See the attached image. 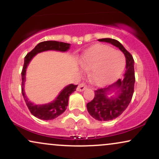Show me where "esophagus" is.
<instances>
[{
	"mask_svg": "<svg viewBox=\"0 0 159 159\" xmlns=\"http://www.w3.org/2000/svg\"><path fill=\"white\" fill-rule=\"evenodd\" d=\"M86 88H87V85L84 83H81L77 87V91H80L81 92V91L84 90Z\"/></svg>",
	"mask_w": 159,
	"mask_h": 159,
	"instance_id": "34e87169",
	"label": "esophagus"
}]
</instances>
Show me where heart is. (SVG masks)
<instances>
[{
    "instance_id": "heart-1",
    "label": "heart",
    "mask_w": 159,
    "mask_h": 159,
    "mask_svg": "<svg viewBox=\"0 0 159 159\" xmlns=\"http://www.w3.org/2000/svg\"><path fill=\"white\" fill-rule=\"evenodd\" d=\"M125 63L123 53L107 45L93 47L84 55L81 64L90 69V77L98 86L107 84L123 72Z\"/></svg>"
}]
</instances>
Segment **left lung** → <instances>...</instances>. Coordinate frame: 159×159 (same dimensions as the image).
<instances>
[{"label":"left lung","mask_w":159,"mask_h":159,"mask_svg":"<svg viewBox=\"0 0 159 159\" xmlns=\"http://www.w3.org/2000/svg\"><path fill=\"white\" fill-rule=\"evenodd\" d=\"M98 40L111 43L119 48L125 54L126 62L123 79H119L108 87L95 90L93 99L87 104V111L94 119L99 121H108L116 119L122 114L132 100L135 82L134 61L132 54L117 40L110 38ZM113 92H116V96L110 98L109 94Z\"/></svg>","instance_id":"obj_1"}]
</instances>
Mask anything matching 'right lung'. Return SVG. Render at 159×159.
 Instances as JSON below:
<instances>
[{
  "mask_svg": "<svg viewBox=\"0 0 159 159\" xmlns=\"http://www.w3.org/2000/svg\"><path fill=\"white\" fill-rule=\"evenodd\" d=\"M70 44L62 42L57 41H44L39 43L30 52L27 53L25 57V63H24L23 69L21 71V93L25 99L27 107L30 113L36 117L40 120H51L59 116L66 111L68 106L69 97L72 93L77 88L78 85H74L72 84H69L65 87L55 100L51 103L45 104V105H35L29 101L28 98L25 96L24 85L25 81V75H26V69L28 66L30 61L36 54L45 51L54 50L60 51V52H66L69 50Z\"/></svg>",
  "mask_w": 159,
  "mask_h": 159,
  "instance_id": "add662e5",
  "label": "right lung"
}]
</instances>
